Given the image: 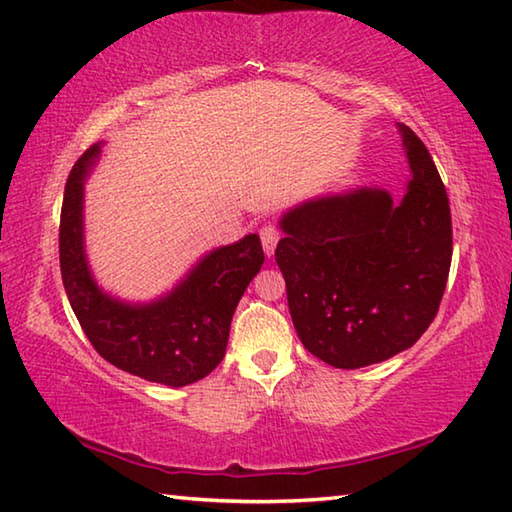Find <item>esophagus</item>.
Segmentation results:
<instances>
[{"label":"esophagus","mask_w":512,"mask_h":512,"mask_svg":"<svg viewBox=\"0 0 512 512\" xmlns=\"http://www.w3.org/2000/svg\"><path fill=\"white\" fill-rule=\"evenodd\" d=\"M278 240H281V231H278L276 225H265L263 229H260V243H263V249L267 256L274 254Z\"/></svg>","instance_id":"1"}]
</instances>
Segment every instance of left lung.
I'll return each mask as SVG.
<instances>
[{
  "label": "left lung",
  "mask_w": 512,
  "mask_h": 512,
  "mask_svg": "<svg viewBox=\"0 0 512 512\" xmlns=\"http://www.w3.org/2000/svg\"><path fill=\"white\" fill-rule=\"evenodd\" d=\"M412 180L401 202L356 189L298 205L281 220L276 263L298 339L341 370L381 363L421 339L452 260L446 187L417 133L399 124Z\"/></svg>",
  "instance_id": "left-lung-1"
}]
</instances>
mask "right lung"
Segmentation results:
<instances>
[{"label":"right lung","instance_id":"1","mask_svg":"<svg viewBox=\"0 0 512 512\" xmlns=\"http://www.w3.org/2000/svg\"><path fill=\"white\" fill-rule=\"evenodd\" d=\"M98 156L93 144L73 165L60 216V269L77 321L115 368L171 388L205 379L223 361L231 316L265 260L260 238L214 249L156 303L115 301L91 278L82 240V189Z\"/></svg>","mask_w":512,"mask_h":512}]
</instances>
